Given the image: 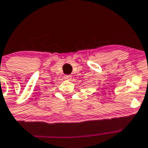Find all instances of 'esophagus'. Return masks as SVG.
<instances>
[{"mask_svg":"<svg viewBox=\"0 0 148 148\" xmlns=\"http://www.w3.org/2000/svg\"><path fill=\"white\" fill-rule=\"evenodd\" d=\"M64 79L65 80H72V75H66L64 76Z\"/></svg>","mask_w":148,"mask_h":148,"instance_id":"esophagus-1","label":"esophagus"}]
</instances>
